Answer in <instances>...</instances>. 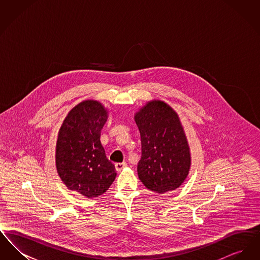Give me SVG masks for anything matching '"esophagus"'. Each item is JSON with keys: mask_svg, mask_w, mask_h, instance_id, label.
Instances as JSON below:
<instances>
[{"mask_svg": "<svg viewBox=\"0 0 260 260\" xmlns=\"http://www.w3.org/2000/svg\"><path fill=\"white\" fill-rule=\"evenodd\" d=\"M126 166H127V165H126L125 161H123V162H117V164L115 165V168H116V170H117L118 172H121L122 170H124Z\"/></svg>", "mask_w": 260, "mask_h": 260, "instance_id": "obj_1", "label": "esophagus"}]
</instances>
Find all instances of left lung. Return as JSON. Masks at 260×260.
I'll list each match as a JSON object with an SVG mask.
<instances>
[{
    "label": "left lung",
    "instance_id": "left-lung-1",
    "mask_svg": "<svg viewBox=\"0 0 260 260\" xmlns=\"http://www.w3.org/2000/svg\"><path fill=\"white\" fill-rule=\"evenodd\" d=\"M141 138L138 177L156 193L173 191L185 180L191 158L177 114L167 103L153 100L135 116Z\"/></svg>",
    "mask_w": 260,
    "mask_h": 260
}]
</instances>
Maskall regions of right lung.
<instances>
[{
	"instance_id": "right-lung-1",
	"label": "right lung",
	"mask_w": 260,
	"mask_h": 260,
	"mask_svg": "<svg viewBox=\"0 0 260 260\" xmlns=\"http://www.w3.org/2000/svg\"><path fill=\"white\" fill-rule=\"evenodd\" d=\"M107 120L101 103L86 100L68 113L56 143V169L64 184L87 198L102 195L117 175L100 134Z\"/></svg>"
}]
</instances>
